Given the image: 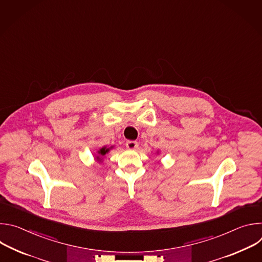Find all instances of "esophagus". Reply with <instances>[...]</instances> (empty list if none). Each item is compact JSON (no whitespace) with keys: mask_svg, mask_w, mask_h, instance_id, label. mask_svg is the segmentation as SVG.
<instances>
[{"mask_svg":"<svg viewBox=\"0 0 262 262\" xmlns=\"http://www.w3.org/2000/svg\"><path fill=\"white\" fill-rule=\"evenodd\" d=\"M125 146L127 149H137L138 148V142L136 141H127L125 143Z\"/></svg>","mask_w":262,"mask_h":262,"instance_id":"1","label":"esophagus"}]
</instances>
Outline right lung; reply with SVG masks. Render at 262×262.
<instances>
[{
	"label": "right lung",
	"mask_w": 262,
	"mask_h": 262,
	"mask_svg": "<svg viewBox=\"0 0 262 262\" xmlns=\"http://www.w3.org/2000/svg\"><path fill=\"white\" fill-rule=\"evenodd\" d=\"M111 148H112V147H110V148H106L105 146H104V147H102V148H100L99 150L97 151L98 156L96 157V160H97V161H101V158H102V157H104V156H105V155H106V154L110 151V149H111Z\"/></svg>",
	"instance_id": "right-lung-1"
}]
</instances>
